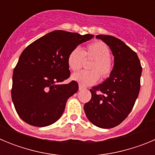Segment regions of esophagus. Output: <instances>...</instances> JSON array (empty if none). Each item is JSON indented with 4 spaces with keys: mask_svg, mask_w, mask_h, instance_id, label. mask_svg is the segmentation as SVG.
Returning <instances> with one entry per match:
<instances>
[{
    "mask_svg": "<svg viewBox=\"0 0 155 155\" xmlns=\"http://www.w3.org/2000/svg\"><path fill=\"white\" fill-rule=\"evenodd\" d=\"M84 87L83 85H81V84H79V90H82L84 89Z\"/></svg>",
    "mask_w": 155,
    "mask_h": 155,
    "instance_id": "obj_1",
    "label": "esophagus"
}]
</instances>
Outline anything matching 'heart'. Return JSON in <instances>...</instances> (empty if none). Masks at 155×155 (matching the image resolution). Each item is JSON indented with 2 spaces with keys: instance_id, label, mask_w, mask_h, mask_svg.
<instances>
[{
  "instance_id": "b5f03b06",
  "label": "heart",
  "mask_w": 155,
  "mask_h": 155,
  "mask_svg": "<svg viewBox=\"0 0 155 155\" xmlns=\"http://www.w3.org/2000/svg\"><path fill=\"white\" fill-rule=\"evenodd\" d=\"M86 60H93L89 65L91 71H81L74 74L72 79L83 86L94 84L99 80L107 79L113 70V61L110 57V50L102 41H96L87 45L84 51L80 47H75L70 52L68 64L73 71H78Z\"/></svg>"
}]
</instances>
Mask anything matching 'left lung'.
<instances>
[{"mask_svg":"<svg viewBox=\"0 0 155 155\" xmlns=\"http://www.w3.org/2000/svg\"><path fill=\"white\" fill-rule=\"evenodd\" d=\"M114 56L113 72L102 84L93 87L91 98L84 106L87 118L100 128L120 125L132 110L140 88L142 67L135 52L114 36L96 35Z\"/></svg>","mask_w":155,"mask_h":155,"instance_id":"left-lung-1","label":"left lung"}]
</instances>
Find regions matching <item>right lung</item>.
Segmentation results:
<instances>
[{
	"mask_svg": "<svg viewBox=\"0 0 155 155\" xmlns=\"http://www.w3.org/2000/svg\"><path fill=\"white\" fill-rule=\"evenodd\" d=\"M94 35L57 30L28 45L14 69L12 98L20 118L34 127H46L59 120L66 102L78 84L69 78L70 52Z\"/></svg>",
	"mask_w": 155,
	"mask_h": 155,
	"instance_id": "obj_1",
	"label": "right lung"
}]
</instances>
